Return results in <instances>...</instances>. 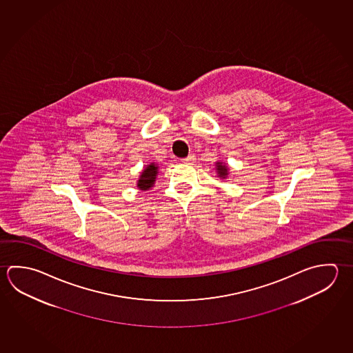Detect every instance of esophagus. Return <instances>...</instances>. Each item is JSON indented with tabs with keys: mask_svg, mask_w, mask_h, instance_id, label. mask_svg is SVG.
Masks as SVG:
<instances>
[{
	"mask_svg": "<svg viewBox=\"0 0 353 353\" xmlns=\"http://www.w3.org/2000/svg\"><path fill=\"white\" fill-rule=\"evenodd\" d=\"M181 161H184V163H192V161H195V155H192L190 154L189 157H186L184 159H181Z\"/></svg>",
	"mask_w": 353,
	"mask_h": 353,
	"instance_id": "34e87169",
	"label": "esophagus"
}]
</instances>
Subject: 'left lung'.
<instances>
[{
  "label": "left lung",
  "mask_w": 353,
  "mask_h": 353,
  "mask_svg": "<svg viewBox=\"0 0 353 353\" xmlns=\"http://www.w3.org/2000/svg\"><path fill=\"white\" fill-rule=\"evenodd\" d=\"M216 164H218L219 176H220V178H225V176L228 175V169H226L225 165H221L220 163H216Z\"/></svg>",
  "instance_id": "1"
}]
</instances>
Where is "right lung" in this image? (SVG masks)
Segmentation results:
<instances>
[{
	"mask_svg": "<svg viewBox=\"0 0 353 353\" xmlns=\"http://www.w3.org/2000/svg\"><path fill=\"white\" fill-rule=\"evenodd\" d=\"M157 172H158V168L154 164L148 165L144 172L141 173V179L138 181V188L141 190H147L149 188H152L155 181V176H157Z\"/></svg>",
	"mask_w": 353,
	"mask_h": 353,
	"instance_id": "right-lung-1",
	"label": "right lung"
}]
</instances>
